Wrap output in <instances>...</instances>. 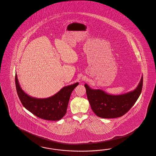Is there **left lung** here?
<instances>
[{
	"instance_id": "1",
	"label": "left lung",
	"mask_w": 156,
	"mask_h": 156,
	"mask_svg": "<svg viewBox=\"0 0 156 156\" xmlns=\"http://www.w3.org/2000/svg\"><path fill=\"white\" fill-rule=\"evenodd\" d=\"M143 75L134 90L113 95L101 89H93L85 84L86 94L91 109L97 116L104 119L116 118L127 113L140 97L142 89Z\"/></svg>"
}]
</instances>
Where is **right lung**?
Returning <instances> with one entry per match:
<instances>
[{
    "mask_svg": "<svg viewBox=\"0 0 156 156\" xmlns=\"http://www.w3.org/2000/svg\"><path fill=\"white\" fill-rule=\"evenodd\" d=\"M15 80L16 92L23 107L40 118L52 121L60 120L66 115L71 94L79 84L76 82L65 86L51 97L39 98L28 95L22 89L16 74Z\"/></svg>",
    "mask_w": 156,
    "mask_h": 156,
    "instance_id": "1",
    "label": "right lung"
}]
</instances>
